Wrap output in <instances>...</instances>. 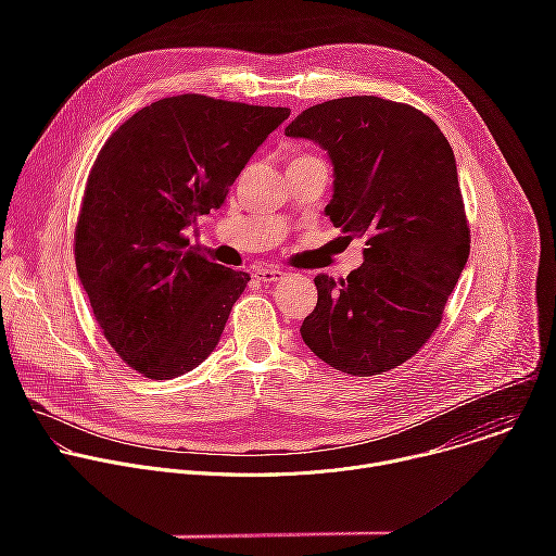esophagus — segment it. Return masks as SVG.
I'll use <instances>...</instances> for the list:
<instances>
[{
	"label": "esophagus",
	"instance_id": "esophagus-1",
	"mask_svg": "<svg viewBox=\"0 0 556 556\" xmlns=\"http://www.w3.org/2000/svg\"><path fill=\"white\" fill-rule=\"evenodd\" d=\"M253 275L262 283H275V281H279L283 277V270H279L275 266H260V268H255Z\"/></svg>",
	"mask_w": 556,
	"mask_h": 556
}]
</instances>
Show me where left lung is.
<instances>
[{"mask_svg":"<svg viewBox=\"0 0 556 556\" xmlns=\"http://www.w3.org/2000/svg\"><path fill=\"white\" fill-rule=\"evenodd\" d=\"M286 136L328 151L334 195L326 215L367 247L348 279L314 277L319 301L301 337L352 376L399 367L438 330L470 251L453 149L427 114L378 97L312 105Z\"/></svg>","mask_w":556,"mask_h":556,"instance_id":"1","label":"left lung"}]
</instances>
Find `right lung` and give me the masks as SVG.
Returning <instances> with one entry per match:
<instances>
[{
    "mask_svg": "<svg viewBox=\"0 0 556 556\" xmlns=\"http://www.w3.org/2000/svg\"><path fill=\"white\" fill-rule=\"evenodd\" d=\"M288 116L180 94L138 110L99 151L74 230L76 273L108 343L142 376H182L215 350L251 277L189 249L185 230L224 204Z\"/></svg>",
    "mask_w": 556,
    "mask_h": 556,
    "instance_id": "obj_1",
    "label": "right lung"
}]
</instances>
